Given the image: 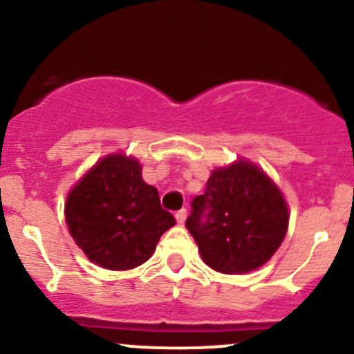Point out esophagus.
<instances>
[{
    "mask_svg": "<svg viewBox=\"0 0 354 354\" xmlns=\"http://www.w3.org/2000/svg\"><path fill=\"white\" fill-rule=\"evenodd\" d=\"M186 215H188V212H186V208H181L180 212H176V215H174V216H176V221H178V223L183 225V223H185V220H186Z\"/></svg>",
    "mask_w": 354,
    "mask_h": 354,
    "instance_id": "1",
    "label": "esophagus"
}]
</instances>
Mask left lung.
<instances>
[{"label": "left lung", "mask_w": 354, "mask_h": 354, "mask_svg": "<svg viewBox=\"0 0 354 354\" xmlns=\"http://www.w3.org/2000/svg\"><path fill=\"white\" fill-rule=\"evenodd\" d=\"M186 228L201 259L221 274L259 269L281 247L289 209L277 185L254 162L240 159L213 169L203 195L192 201Z\"/></svg>", "instance_id": "left-lung-1"}]
</instances>
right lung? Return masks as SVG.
I'll list each match as a JSON object with an SVG mask.
<instances>
[{
	"label": "right lung",
	"mask_w": 354,
	"mask_h": 354,
	"mask_svg": "<svg viewBox=\"0 0 354 354\" xmlns=\"http://www.w3.org/2000/svg\"><path fill=\"white\" fill-rule=\"evenodd\" d=\"M70 235L88 260L109 270L145 263L173 215L162 209L158 189L145 183L136 158L100 159L72 188L65 203Z\"/></svg>",
	"instance_id": "1"
}]
</instances>
